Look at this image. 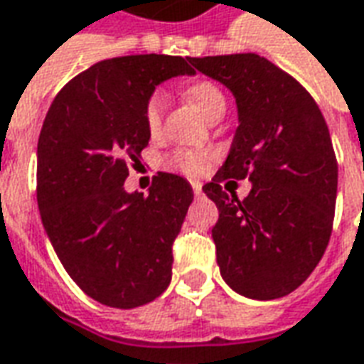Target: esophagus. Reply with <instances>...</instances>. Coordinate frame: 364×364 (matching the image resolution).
Here are the masks:
<instances>
[{"mask_svg":"<svg viewBox=\"0 0 364 364\" xmlns=\"http://www.w3.org/2000/svg\"><path fill=\"white\" fill-rule=\"evenodd\" d=\"M191 187H193V193H195V195H200V193H203V183L200 181H191Z\"/></svg>","mask_w":364,"mask_h":364,"instance_id":"1","label":"esophagus"}]
</instances>
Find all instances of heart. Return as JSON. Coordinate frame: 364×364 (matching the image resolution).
Listing matches in <instances>:
<instances>
[{
	"label": "heart",
	"instance_id": "b5f03b06",
	"mask_svg": "<svg viewBox=\"0 0 364 364\" xmlns=\"http://www.w3.org/2000/svg\"><path fill=\"white\" fill-rule=\"evenodd\" d=\"M187 96L189 100L200 110L203 116H207L208 120L223 116L226 110V98L223 90L218 88L215 82L210 80H197L187 88ZM164 110H165V96L161 90H154L147 96L146 104H144V122L149 134H157L164 122ZM210 164V154L200 151V149H187V147H179L173 149L167 156V165L179 171L183 175H203L208 169Z\"/></svg>",
	"mask_w": 364,
	"mask_h": 364
}]
</instances>
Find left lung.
<instances>
[{"instance_id":"left-lung-1","label":"left lung","mask_w":364,"mask_h":364,"mask_svg":"<svg viewBox=\"0 0 364 364\" xmlns=\"http://www.w3.org/2000/svg\"><path fill=\"white\" fill-rule=\"evenodd\" d=\"M191 65L232 90L240 120L225 165L203 187L218 207L220 274L252 299L288 296L331 238L337 157L323 114L294 76L260 55L195 57ZM235 178L253 181L246 200L222 187Z\"/></svg>"}]
</instances>
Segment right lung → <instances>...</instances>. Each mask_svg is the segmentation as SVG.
Wrapping results in <instances>:
<instances>
[{"label": "right lung", "mask_w": 364, "mask_h": 364, "mask_svg": "<svg viewBox=\"0 0 364 364\" xmlns=\"http://www.w3.org/2000/svg\"><path fill=\"white\" fill-rule=\"evenodd\" d=\"M191 57L106 58L60 88L37 146V203L49 240L76 286L108 307L146 306L171 282L173 242L193 189L159 173L149 195L126 193L149 144L144 104L159 82L193 75Z\"/></svg>", "instance_id": "add662e5"}]
</instances>
